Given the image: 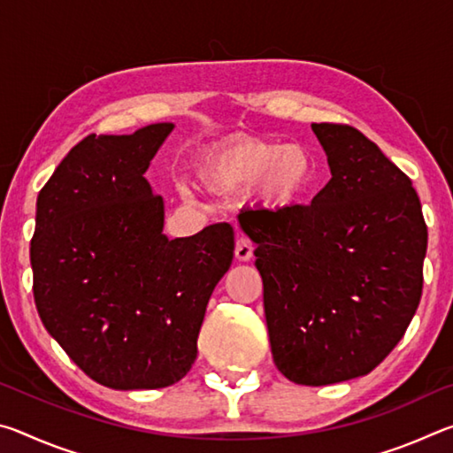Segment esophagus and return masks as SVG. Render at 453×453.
I'll return each mask as SVG.
<instances>
[{"label": "esophagus", "instance_id": "1", "mask_svg": "<svg viewBox=\"0 0 453 453\" xmlns=\"http://www.w3.org/2000/svg\"><path fill=\"white\" fill-rule=\"evenodd\" d=\"M251 257H254V243L248 237L240 235L235 240V259L237 262H250Z\"/></svg>", "mask_w": 453, "mask_h": 453}]
</instances>
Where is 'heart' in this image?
I'll return each instance as SVG.
<instances>
[{"mask_svg": "<svg viewBox=\"0 0 453 453\" xmlns=\"http://www.w3.org/2000/svg\"><path fill=\"white\" fill-rule=\"evenodd\" d=\"M199 178L216 191L243 189L257 183L264 203L280 208L300 199L311 188L313 159L300 143L237 140L203 157Z\"/></svg>", "mask_w": 453, "mask_h": 453, "instance_id": "b5f03b06", "label": "heart"}]
</instances>
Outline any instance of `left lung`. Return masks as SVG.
Masks as SVG:
<instances>
[{
  "mask_svg": "<svg viewBox=\"0 0 453 453\" xmlns=\"http://www.w3.org/2000/svg\"><path fill=\"white\" fill-rule=\"evenodd\" d=\"M332 180L308 205L240 219L256 243L273 362L289 381L370 373L402 340L424 286L427 226L411 180L343 124H311Z\"/></svg>",
  "mask_w": 453,
  "mask_h": 453,
  "instance_id": "left-lung-1",
  "label": "left lung"
}]
</instances>
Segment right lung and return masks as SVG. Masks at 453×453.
<instances>
[{"mask_svg":"<svg viewBox=\"0 0 453 453\" xmlns=\"http://www.w3.org/2000/svg\"><path fill=\"white\" fill-rule=\"evenodd\" d=\"M173 124L91 134L37 196L34 300L80 370L113 389L180 381L197 356L213 288L234 259V227L164 235V199L143 178Z\"/></svg>","mask_w":453,"mask_h":453,"instance_id":"right-lung-1","label":"right lung"}]
</instances>
